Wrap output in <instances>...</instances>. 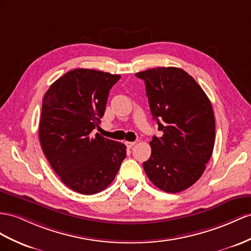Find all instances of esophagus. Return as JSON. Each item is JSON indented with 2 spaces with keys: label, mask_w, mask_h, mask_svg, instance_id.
<instances>
[{
  "label": "esophagus",
  "mask_w": 251,
  "mask_h": 251,
  "mask_svg": "<svg viewBox=\"0 0 251 251\" xmlns=\"http://www.w3.org/2000/svg\"><path fill=\"white\" fill-rule=\"evenodd\" d=\"M134 144H136V142H129V141H125V145L128 147V149H131Z\"/></svg>",
  "instance_id": "1"
}]
</instances>
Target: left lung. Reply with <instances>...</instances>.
Wrapping results in <instances>:
<instances>
[{
	"label": "left lung",
	"mask_w": 251,
	"mask_h": 251,
	"mask_svg": "<svg viewBox=\"0 0 251 251\" xmlns=\"http://www.w3.org/2000/svg\"><path fill=\"white\" fill-rule=\"evenodd\" d=\"M145 82L151 112L161 137H152L151 158L143 163L160 190L178 193L194 184L213 151L215 120L207 94L185 71L155 68L136 73Z\"/></svg>",
	"instance_id": "1"
}]
</instances>
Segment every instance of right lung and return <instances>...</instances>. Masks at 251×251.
<instances>
[{
  "mask_svg": "<svg viewBox=\"0 0 251 251\" xmlns=\"http://www.w3.org/2000/svg\"><path fill=\"white\" fill-rule=\"evenodd\" d=\"M120 78L75 69L53 82L42 100V151L60 180L83 195L105 190L126 157L123 143L92 134L105 113L109 91Z\"/></svg>",
  "mask_w": 251,
  "mask_h": 251,
  "instance_id": "1",
  "label": "right lung"
}]
</instances>
